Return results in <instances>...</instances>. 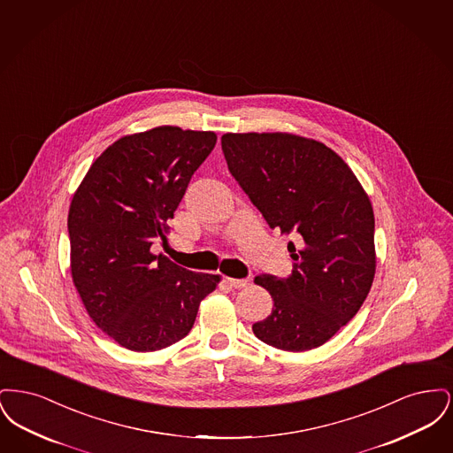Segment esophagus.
Returning <instances> with one entry per match:
<instances>
[{"label":"esophagus","mask_w":453,"mask_h":453,"mask_svg":"<svg viewBox=\"0 0 453 453\" xmlns=\"http://www.w3.org/2000/svg\"><path fill=\"white\" fill-rule=\"evenodd\" d=\"M224 281H226L229 287H233V288H242V287L248 285V280H244V279H224Z\"/></svg>","instance_id":"obj_1"}]
</instances>
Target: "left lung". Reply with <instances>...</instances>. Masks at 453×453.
<instances>
[{
	"instance_id": "left-lung-1",
	"label": "left lung",
	"mask_w": 453,
	"mask_h": 453,
	"mask_svg": "<svg viewBox=\"0 0 453 453\" xmlns=\"http://www.w3.org/2000/svg\"><path fill=\"white\" fill-rule=\"evenodd\" d=\"M227 168L272 229L290 234L294 270L258 275L273 299L253 324L266 345L305 351L324 345L362 307L375 275V219L345 161L323 142L283 132L224 134Z\"/></svg>"
}]
</instances>
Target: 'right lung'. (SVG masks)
I'll use <instances>...</instances> for the list:
<instances>
[{"mask_svg": "<svg viewBox=\"0 0 453 453\" xmlns=\"http://www.w3.org/2000/svg\"><path fill=\"white\" fill-rule=\"evenodd\" d=\"M214 132L173 126L126 135L102 152L73 196L67 231L71 275L89 318L132 351H156L185 338L198 305L220 281L159 255Z\"/></svg>", "mask_w": 453, "mask_h": 453, "instance_id": "1", "label": "right lung"}]
</instances>
